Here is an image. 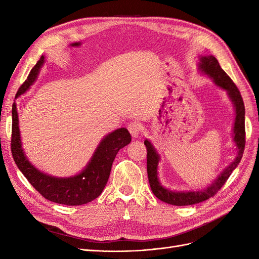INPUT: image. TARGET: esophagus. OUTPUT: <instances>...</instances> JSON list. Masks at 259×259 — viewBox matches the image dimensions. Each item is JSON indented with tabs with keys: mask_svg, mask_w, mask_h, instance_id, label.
<instances>
[{
	"mask_svg": "<svg viewBox=\"0 0 259 259\" xmlns=\"http://www.w3.org/2000/svg\"><path fill=\"white\" fill-rule=\"evenodd\" d=\"M127 130L130 131L133 137H137L140 134V132H142V125L136 121H133L127 124Z\"/></svg>",
	"mask_w": 259,
	"mask_h": 259,
	"instance_id": "obj_1",
	"label": "esophagus"
}]
</instances>
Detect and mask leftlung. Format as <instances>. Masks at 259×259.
Segmentation results:
<instances>
[{
    "label": "left lung",
    "mask_w": 259,
    "mask_h": 259,
    "mask_svg": "<svg viewBox=\"0 0 259 259\" xmlns=\"http://www.w3.org/2000/svg\"><path fill=\"white\" fill-rule=\"evenodd\" d=\"M200 69L203 72L209 75L214 80L215 84L219 88H222L228 92V95L231 98L232 103L236 108V121H234V143L238 148V155L234 161L227 167L223 173L217 177L215 182L211 184L205 190L199 191H188V192H175L170 191L166 188L161 186L158 179V163L159 155L155 152L154 148L150 142L145 140V146L147 148V173L149 184H150L151 190L153 194L159 200L167 203V204L184 206V205H193L197 203L205 201L209 198H213L214 195L221 190V188L228 180L229 176L233 169L238 166L241 161V158L244 152L245 147V108L244 103L241 96V93L237 85L233 83L230 76L227 74L222 67L219 66L218 60L214 56H207L201 58Z\"/></svg>",
    "instance_id": "obj_1"
}]
</instances>
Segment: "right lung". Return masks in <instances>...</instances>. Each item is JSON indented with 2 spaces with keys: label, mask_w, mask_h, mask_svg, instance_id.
<instances>
[{
  "label": "right lung",
  "mask_w": 259,
  "mask_h": 259,
  "mask_svg": "<svg viewBox=\"0 0 259 259\" xmlns=\"http://www.w3.org/2000/svg\"><path fill=\"white\" fill-rule=\"evenodd\" d=\"M43 62L44 56H41L36 65L31 69L27 80L19 88L16 97L25 93L32 85ZM12 115L11 149L15 163L17 164L18 168L28 179V182L35 188L38 193L42 194V197L59 204L82 205L99 197L110 176L116 153L132 140V136L126 128L115 130L99 144L89 165L82 173L74 177L56 178L38 171L27 160L20 143L16 104H13Z\"/></svg>",
  "instance_id": "obj_1"
}]
</instances>
